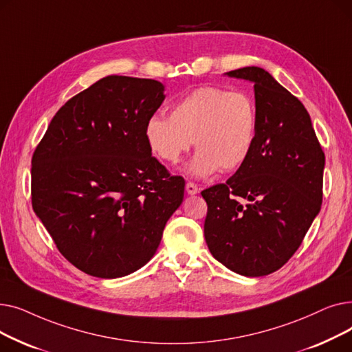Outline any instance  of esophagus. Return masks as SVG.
<instances>
[{
  "mask_svg": "<svg viewBox=\"0 0 352 352\" xmlns=\"http://www.w3.org/2000/svg\"><path fill=\"white\" fill-rule=\"evenodd\" d=\"M186 191H187V194H190V195H195V194H198V187L195 186L194 182H187V186H186Z\"/></svg>",
  "mask_w": 352,
  "mask_h": 352,
  "instance_id": "esophagus-1",
  "label": "esophagus"
}]
</instances>
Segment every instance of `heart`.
I'll list each match as a JSON object with an SVG mask.
<instances>
[{
    "label": "heart",
    "instance_id": "1",
    "mask_svg": "<svg viewBox=\"0 0 352 352\" xmlns=\"http://www.w3.org/2000/svg\"><path fill=\"white\" fill-rule=\"evenodd\" d=\"M258 114L254 100L241 91L199 87L171 105L168 116L146 120L144 137L162 162L177 165L194 141L198 151L187 166L194 178H207L243 166L254 148Z\"/></svg>",
    "mask_w": 352,
    "mask_h": 352
}]
</instances>
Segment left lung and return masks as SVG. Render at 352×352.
<instances>
[{"mask_svg": "<svg viewBox=\"0 0 352 352\" xmlns=\"http://www.w3.org/2000/svg\"><path fill=\"white\" fill-rule=\"evenodd\" d=\"M254 84L251 155L226 184L201 192L210 252L228 270L263 276L298 250L321 210L325 155L302 102L260 67L226 72Z\"/></svg>", "mask_w": 352, "mask_h": 352, "instance_id": "obj_1", "label": "left lung"}]
</instances>
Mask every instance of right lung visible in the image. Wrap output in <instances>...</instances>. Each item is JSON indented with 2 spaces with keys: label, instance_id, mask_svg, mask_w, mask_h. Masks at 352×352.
I'll list each match as a JSON object with an SVG mask.
<instances>
[{
  "label": "right lung",
  "instance_id": "obj_1",
  "mask_svg": "<svg viewBox=\"0 0 352 352\" xmlns=\"http://www.w3.org/2000/svg\"><path fill=\"white\" fill-rule=\"evenodd\" d=\"M155 80L109 76L68 100L31 161L34 212L78 270L120 278L154 256L186 181L144 137L165 100Z\"/></svg>",
  "mask_w": 352,
  "mask_h": 352
}]
</instances>
